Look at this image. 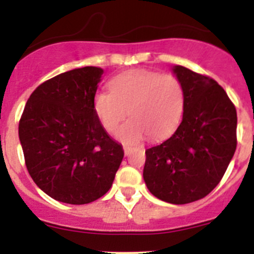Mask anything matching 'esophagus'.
Segmentation results:
<instances>
[{
	"mask_svg": "<svg viewBox=\"0 0 254 254\" xmlns=\"http://www.w3.org/2000/svg\"><path fill=\"white\" fill-rule=\"evenodd\" d=\"M123 148H124V153H125V155H129V153H130V151H131V146H129V145H124V146H123Z\"/></svg>",
	"mask_w": 254,
	"mask_h": 254,
	"instance_id": "obj_1",
	"label": "esophagus"
}]
</instances>
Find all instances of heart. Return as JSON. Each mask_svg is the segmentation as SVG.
<instances>
[{"mask_svg": "<svg viewBox=\"0 0 254 254\" xmlns=\"http://www.w3.org/2000/svg\"><path fill=\"white\" fill-rule=\"evenodd\" d=\"M109 89L111 92L94 94L93 108L109 132L117 131L129 113L131 120L118 132L122 142L136 143L145 135L151 140L163 139L175 131L181 122L186 94L176 76L129 71L113 78Z\"/></svg>", "mask_w": 254, "mask_h": 254, "instance_id": "obj_1", "label": "heart"}]
</instances>
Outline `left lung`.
Segmentation results:
<instances>
[{"label": "left lung", "instance_id": "left-lung-1", "mask_svg": "<svg viewBox=\"0 0 254 254\" xmlns=\"http://www.w3.org/2000/svg\"><path fill=\"white\" fill-rule=\"evenodd\" d=\"M173 72L186 94L183 118L170 139L146 150L143 179L163 201L203 199L226 172L237 146V113L215 79L184 66Z\"/></svg>", "mask_w": 254, "mask_h": 254}]
</instances>
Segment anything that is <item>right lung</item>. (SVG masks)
<instances>
[{
	"label": "right lung",
	"instance_id": "right-lung-1",
	"mask_svg": "<svg viewBox=\"0 0 254 254\" xmlns=\"http://www.w3.org/2000/svg\"><path fill=\"white\" fill-rule=\"evenodd\" d=\"M102 75V68L86 66L43 82L20 117L28 172L55 200L82 205L103 196L124 157L93 108Z\"/></svg>",
	"mask_w": 254,
	"mask_h": 254
}]
</instances>
